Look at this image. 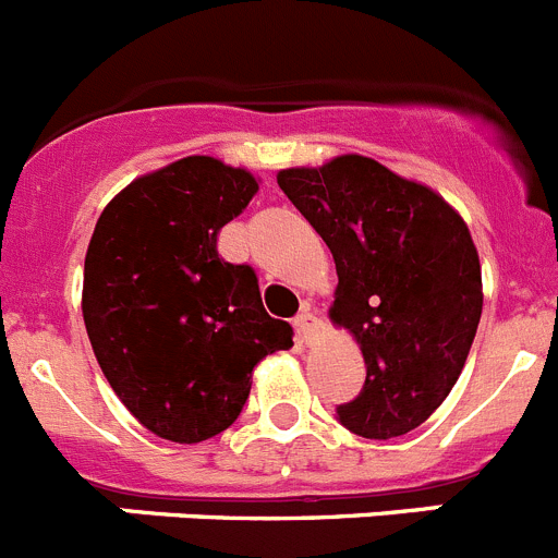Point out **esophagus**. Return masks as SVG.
Returning <instances> with one entry per match:
<instances>
[{"label":"esophagus","mask_w":558,"mask_h":558,"mask_svg":"<svg viewBox=\"0 0 558 558\" xmlns=\"http://www.w3.org/2000/svg\"><path fill=\"white\" fill-rule=\"evenodd\" d=\"M293 327H295V335H299V343H307L315 327V315L310 313V310H302V313L293 318Z\"/></svg>","instance_id":"esophagus-1"}]
</instances>
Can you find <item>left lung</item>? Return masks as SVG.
<instances>
[{
	"mask_svg": "<svg viewBox=\"0 0 558 558\" xmlns=\"http://www.w3.org/2000/svg\"><path fill=\"white\" fill-rule=\"evenodd\" d=\"M282 192L329 245V310L366 360V386L338 405L363 438L405 436L456 386L483 310L481 259L456 209L366 156L290 167Z\"/></svg>",
	"mask_w": 558,
	"mask_h": 558,
	"instance_id": "left-lung-1",
	"label": "left lung"
}]
</instances>
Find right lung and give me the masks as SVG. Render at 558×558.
Instances as JSON below:
<instances>
[{"instance_id": "right-lung-1", "label": "right lung", "mask_w": 558, "mask_h": 558, "mask_svg": "<svg viewBox=\"0 0 558 558\" xmlns=\"http://www.w3.org/2000/svg\"><path fill=\"white\" fill-rule=\"evenodd\" d=\"M259 184L248 170L186 156L142 175L102 209L83 268V322L122 405L156 436L198 445L240 416L251 372L293 347L251 265L218 234Z\"/></svg>"}]
</instances>
